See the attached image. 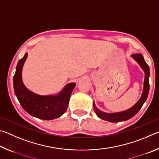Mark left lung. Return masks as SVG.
<instances>
[{"mask_svg": "<svg viewBox=\"0 0 159 159\" xmlns=\"http://www.w3.org/2000/svg\"><path fill=\"white\" fill-rule=\"evenodd\" d=\"M132 57L139 64V66H140L141 68L143 69L145 74L144 89L141 98L139 99V101L137 102L133 107H131L130 109L122 112L112 113V114H108V113H104L103 111H99V110L95 107V104L93 102V108L94 110H95V114L99 118H100L101 119L113 123L125 121V120L130 119V118L134 116L139 111V109L142 108V107L144 104L145 101L147 100L148 94H149V67L146 63V61H144L143 56H142L141 54H134V55H132Z\"/></svg>", "mask_w": 159, "mask_h": 159, "instance_id": "left-lung-1", "label": "left lung"}]
</instances>
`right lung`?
Returning <instances> with one entry per match:
<instances>
[{"label": "right lung", "mask_w": 159, "mask_h": 159, "mask_svg": "<svg viewBox=\"0 0 159 159\" xmlns=\"http://www.w3.org/2000/svg\"><path fill=\"white\" fill-rule=\"evenodd\" d=\"M27 55L28 53H26L24 57L19 60L13 79L15 93L19 102L28 114L40 119L52 120L60 117L68 107L76 83L67 84L56 95H39L29 90L21 80V71Z\"/></svg>", "instance_id": "obj_1"}]
</instances>
